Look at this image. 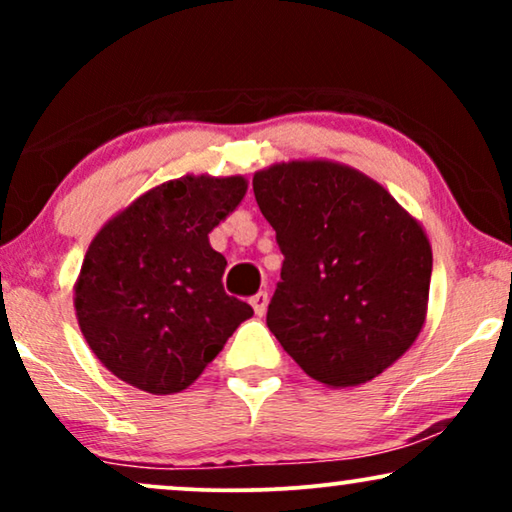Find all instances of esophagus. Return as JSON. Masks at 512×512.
I'll list each match as a JSON object with an SVG mask.
<instances>
[{
	"mask_svg": "<svg viewBox=\"0 0 512 512\" xmlns=\"http://www.w3.org/2000/svg\"><path fill=\"white\" fill-rule=\"evenodd\" d=\"M268 303H270V298L265 291H258L256 296L251 298V307H254V312L258 314V317H263V314L268 312Z\"/></svg>",
	"mask_w": 512,
	"mask_h": 512,
	"instance_id": "34e87169",
	"label": "esophagus"
}]
</instances>
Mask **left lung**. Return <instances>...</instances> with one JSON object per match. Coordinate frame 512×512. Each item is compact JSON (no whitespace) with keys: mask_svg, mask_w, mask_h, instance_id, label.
<instances>
[{"mask_svg":"<svg viewBox=\"0 0 512 512\" xmlns=\"http://www.w3.org/2000/svg\"><path fill=\"white\" fill-rule=\"evenodd\" d=\"M254 195L284 254L268 328L286 354L335 389L384 373L426 319L433 256L417 219L333 160L270 165Z\"/></svg>","mask_w":512,"mask_h":512,"instance_id":"8db88e82","label":"left lung"}]
</instances>
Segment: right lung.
I'll return each mask as SVG.
<instances>
[{
	"mask_svg": "<svg viewBox=\"0 0 512 512\" xmlns=\"http://www.w3.org/2000/svg\"><path fill=\"white\" fill-rule=\"evenodd\" d=\"M244 193V177L186 174L139 195L90 242L74 286L76 319L118 380L179 394L254 314L223 291L228 263L209 244Z\"/></svg>",
	"mask_w": 512,
	"mask_h": 512,
	"instance_id": "add662e5",
	"label": "right lung"
}]
</instances>
